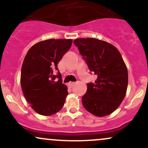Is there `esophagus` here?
Listing matches in <instances>:
<instances>
[{
	"label": "esophagus",
	"instance_id": "esophagus-1",
	"mask_svg": "<svg viewBox=\"0 0 148 148\" xmlns=\"http://www.w3.org/2000/svg\"><path fill=\"white\" fill-rule=\"evenodd\" d=\"M76 84L74 82H71V83H69V84H68V86H69V88H72L73 86H74V85H75Z\"/></svg>",
	"mask_w": 148,
	"mask_h": 148
}]
</instances>
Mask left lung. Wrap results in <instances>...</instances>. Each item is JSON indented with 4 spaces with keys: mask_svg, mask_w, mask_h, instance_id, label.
I'll return each instance as SVG.
<instances>
[{
    "mask_svg": "<svg viewBox=\"0 0 148 148\" xmlns=\"http://www.w3.org/2000/svg\"><path fill=\"white\" fill-rule=\"evenodd\" d=\"M74 44L90 71L97 76L94 83L87 84L83 106L96 116L111 114L123 101L128 85L127 69L121 54L113 45L97 39H76Z\"/></svg>",
    "mask_w": 148,
    "mask_h": 148,
    "instance_id": "1",
    "label": "left lung"
}]
</instances>
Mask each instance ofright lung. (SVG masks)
<instances>
[{
  "mask_svg": "<svg viewBox=\"0 0 148 148\" xmlns=\"http://www.w3.org/2000/svg\"><path fill=\"white\" fill-rule=\"evenodd\" d=\"M72 40H47L28 50L21 72L22 91L32 108L39 114L51 115L63 106L68 95L58 68Z\"/></svg>",
  "mask_w": 148,
  "mask_h": 148,
  "instance_id": "add662e5",
  "label": "right lung"
}]
</instances>
